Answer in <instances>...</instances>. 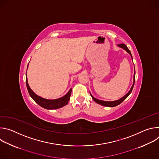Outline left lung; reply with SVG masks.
<instances>
[{"label":"left lung","instance_id":"8db88e82","mask_svg":"<svg viewBox=\"0 0 159 159\" xmlns=\"http://www.w3.org/2000/svg\"><path fill=\"white\" fill-rule=\"evenodd\" d=\"M118 46L120 47H121V48H123L124 50H125L130 55H131V58H132V55H131V52H130V51H129V50L128 48V47L126 46V44H118ZM132 60H133V58H132ZM134 80H135V72H134V78H133V85H132V87H131V89L129 90V91L125 96H123L122 98H121L120 99H119V100H117V101H111V102H108V101H101V100H99V99H96V98H94L92 95H91V94H90V96H92V98L93 99V100L96 102H97L98 104H101V105H102V106H107V107H115V106H118V105H119L120 104H121L125 99H126L127 98V97L131 94V93L132 92V90H133V86H134Z\"/></svg>","mask_w":159,"mask_h":159}]
</instances>
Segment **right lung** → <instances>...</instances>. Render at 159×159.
<instances>
[{
  "label": "right lung",
  "mask_w": 159,
  "mask_h": 159,
  "mask_svg": "<svg viewBox=\"0 0 159 159\" xmlns=\"http://www.w3.org/2000/svg\"><path fill=\"white\" fill-rule=\"evenodd\" d=\"M26 86H27L28 93H29L30 96L38 105H39L41 107H42L44 109H55L60 108V107L66 105L68 104V102H69V101L70 100V95H71V93H72V89H70L69 90V91L68 92V93L63 97L57 99L49 100V99H43V98L37 96L33 91L28 85L27 75L26 77Z\"/></svg>",
  "instance_id": "obj_1"
}]
</instances>
